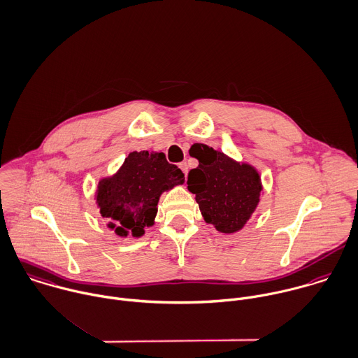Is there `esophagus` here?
Here are the masks:
<instances>
[{"instance_id":"1","label":"esophagus","mask_w":358,"mask_h":358,"mask_svg":"<svg viewBox=\"0 0 358 358\" xmlns=\"http://www.w3.org/2000/svg\"><path fill=\"white\" fill-rule=\"evenodd\" d=\"M179 168L182 169V172L185 173V178H186V176H187V164H186V162H180V164H179Z\"/></svg>"}]
</instances>
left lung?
I'll list each match as a JSON object with an SVG mask.
<instances>
[{
    "mask_svg": "<svg viewBox=\"0 0 358 358\" xmlns=\"http://www.w3.org/2000/svg\"><path fill=\"white\" fill-rule=\"evenodd\" d=\"M196 158L199 166L189 172L187 189L196 194L204 221L222 234L238 232L259 203V173L206 144Z\"/></svg>",
    "mask_w": 358,
    "mask_h": 358,
    "instance_id": "1",
    "label": "left lung"
}]
</instances>
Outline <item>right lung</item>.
Segmentation results:
<instances>
[{
	"instance_id": "right-lung-1",
	"label": "right lung",
	"mask_w": 358,
	"mask_h": 358,
	"mask_svg": "<svg viewBox=\"0 0 358 358\" xmlns=\"http://www.w3.org/2000/svg\"><path fill=\"white\" fill-rule=\"evenodd\" d=\"M183 182V172L164 152L133 151L115 175L99 182L96 203L118 236L140 238L154 225L161 194Z\"/></svg>"
}]
</instances>
